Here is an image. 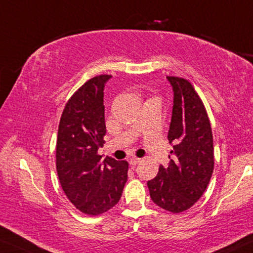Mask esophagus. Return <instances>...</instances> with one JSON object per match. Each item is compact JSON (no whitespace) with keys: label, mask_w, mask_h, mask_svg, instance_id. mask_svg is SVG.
<instances>
[{"label":"esophagus","mask_w":253,"mask_h":253,"mask_svg":"<svg viewBox=\"0 0 253 253\" xmlns=\"http://www.w3.org/2000/svg\"><path fill=\"white\" fill-rule=\"evenodd\" d=\"M141 159H139V158H131V159L129 160V164L131 165V166H136V165H138L139 163H141Z\"/></svg>","instance_id":"34e87169"}]
</instances>
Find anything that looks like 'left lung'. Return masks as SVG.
Returning a JSON list of instances; mask_svg holds the SVG:
<instances>
[{
	"mask_svg": "<svg viewBox=\"0 0 253 253\" xmlns=\"http://www.w3.org/2000/svg\"><path fill=\"white\" fill-rule=\"evenodd\" d=\"M174 92L168 141L172 146L167 168L148 182L152 201L170 212L190 209L210 182L213 171V141L201 99L190 82L167 77Z\"/></svg>",
	"mask_w": 253,
	"mask_h": 253,
	"instance_id": "8db88e82",
	"label": "left lung"
}]
</instances>
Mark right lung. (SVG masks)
Masks as SVG:
<instances>
[{
  "instance_id": "add662e5",
  "label": "right lung",
  "mask_w": 253,
  "mask_h": 253,
  "mask_svg": "<svg viewBox=\"0 0 253 253\" xmlns=\"http://www.w3.org/2000/svg\"><path fill=\"white\" fill-rule=\"evenodd\" d=\"M100 75L86 82L68 101L59 124L56 171L62 190L82 212L101 214L116 206L127 182L128 163L97 154L107 133L104 86Z\"/></svg>"
}]
</instances>
